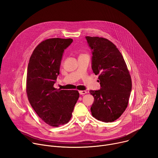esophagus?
Wrapping results in <instances>:
<instances>
[{
    "instance_id": "34e87169",
    "label": "esophagus",
    "mask_w": 158,
    "mask_h": 158,
    "mask_svg": "<svg viewBox=\"0 0 158 158\" xmlns=\"http://www.w3.org/2000/svg\"><path fill=\"white\" fill-rule=\"evenodd\" d=\"M79 93L80 94H85L87 93V91H85V90H83V91H79Z\"/></svg>"
}]
</instances>
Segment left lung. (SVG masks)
Wrapping results in <instances>:
<instances>
[{"label":"left lung","instance_id":"obj_1","mask_svg":"<svg viewBox=\"0 0 158 158\" xmlns=\"http://www.w3.org/2000/svg\"><path fill=\"white\" fill-rule=\"evenodd\" d=\"M92 51L91 69L99 75L100 89L90 90L94 97L93 117L106 122L118 119L127 109L131 79L122 54L112 42L98 37H86Z\"/></svg>","mask_w":158,"mask_h":158}]
</instances>
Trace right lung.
Wrapping results in <instances>:
<instances>
[{
    "label": "right lung",
    "instance_id": "right-lung-1",
    "mask_svg": "<svg viewBox=\"0 0 158 158\" xmlns=\"http://www.w3.org/2000/svg\"><path fill=\"white\" fill-rule=\"evenodd\" d=\"M72 39L45 40L35 48L27 69V93L28 101L39 117L52 127L67 123L79 97L76 90L54 88L63 55Z\"/></svg>",
    "mask_w": 158,
    "mask_h": 158
}]
</instances>
